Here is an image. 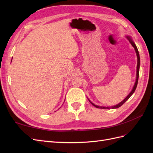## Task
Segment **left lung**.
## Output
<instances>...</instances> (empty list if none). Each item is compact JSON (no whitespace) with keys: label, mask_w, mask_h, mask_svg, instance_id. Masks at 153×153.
I'll use <instances>...</instances> for the list:
<instances>
[{"label":"left lung","mask_w":153,"mask_h":153,"mask_svg":"<svg viewBox=\"0 0 153 153\" xmlns=\"http://www.w3.org/2000/svg\"><path fill=\"white\" fill-rule=\"evenodd\" d=\"M126 38L128 39V40L129 41V43H131V45L133 46V47L134 48V49H135V52H136V54H137V74H136V80H135V84H134V86L133 87V89L131 90V91L129 92V94L121 102H120L119 103H118L117 105H114V106H99V105H95L94 103H92L91 101L89 100V102L93 105L96 108H102V109H110V108H112V109H114V108H117L119 107H120V106H122L126 101L130 98V96L134 93V92H135L136 88H137V84H138V76H139V69H140V55H139V53H138V50L137 49V47L136 45L135 44V43L133 42V41L131 38V36H126Z\"/></svg>","instance_id":"left-lung-1"}]
</instances>
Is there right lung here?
<instances>
[{
  "instance_id": "1",
  "label": "right lung",
  "mask_w": 153,
  "mask_h": 153,
  "mask_svg": "<svg viewBox=\"0 0 153 153\" xmlns=\"http://www.w3.org/2000/svg\"><path fill=\"white\" fill-rule=\"evenodd\" d=\"M11 61H12V60H11Z\"/></svg>"
}]
</instances>
